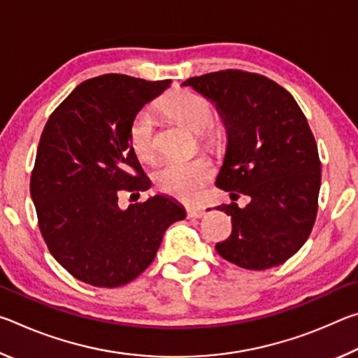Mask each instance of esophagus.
I'll return each mask as SVG.
<instances>
[{
	"label": "esophagus",
	"mask_w": 358,
	"mask_h": 358,
	"mask_svg": "<svg viewBox=\"0 0 358 358\" xmlns=\"http://www.w3.org/2000/svg\"><path fill=\"white\" fill-rule=\"evenodd\" d=\"M186 211H187V217H196V220H199V217H202L205 215V210L203 208L189 207Z\"/></svg>",
	"instance_id": "34e87169"
}]
</instances>
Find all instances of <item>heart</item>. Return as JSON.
<instances>
[{
  "label": "heart",
  "instance_id": "b5f03b06",
  "mask_svg": "<svg viewBox=\"0 0 358 358\" xmlns=\"http://www.w3.org/2000/svg\"><path fill=\"white\" fill-rule=\"evenodd\" d=\"M159 107L169 117L178 120L194 132H201L207 143L213 145L221 141V129L210 126L213 118V107L203 96L192 93L189 90H178L162 99ZM155 128V117L147 108L138 112L131 123L129 138L132 150L143 161L153 159L156 155ZM211 175H213V166L205 157H191V159L175 157L157 167L155 181L162 192L180 201L192 202L202 192V187L211 178Z\"/></svg>",
  "mask_w": 358,
  "mask_h": 358
}]
</instances>
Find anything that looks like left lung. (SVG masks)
<instances>
[{
	"mask_svg": "<svg viewBox=\"0 0 358 358\" xmlns=\"http://www.w3.org/2000/svg\"><path fill=\"white\" fill-rule=\"evenodd\" d=\"M181 85L208 99L226 128L216 186L251 199L245 208L216 207L232 221L216 251L248 270L286 262L310 237L320 189L317 145L301 108L280 85L251 72H211Z\"/></svg>",
	"mask_w": 358,
	"mask_h": 358,
	"instance_id": "1",
	"label": "left lung"
}]
</instances>
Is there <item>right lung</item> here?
Returning a JSON list of instances; mask_svg holds the SVG:
<instances>
[{
    "instance_id": "1",
    "label": "right lung",
    "mask_w": 358,
    "mask_h": 358,
    "mask_svg": "<svg viewBox=\"0 0 358 358\" xmlns=\"http://www.w3.org/2000/svg\"><path fill=\"white\" fill-rule=\"evenodd\" d=\"M169 87L171 80L121 74L90 78L42 131L29 191L48 251L77 280L96 287L136 280L153 262L167 227L186 217L183 205L164 194L118 207L123 191L151 186L129 129Z\"/></svg>"
}]
</instances>
